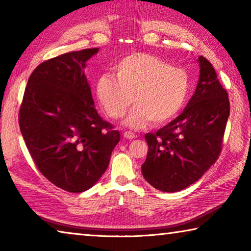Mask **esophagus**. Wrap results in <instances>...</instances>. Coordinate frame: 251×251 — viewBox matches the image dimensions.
<instances>
[{
    "mask_svg": "<svg viewBox=\"0 0 251 251\" xmlns=\"http://www.w3.org/2000/svg\"><path fill=\"white\" fill-rule=\"evenodd\" d=\"M124 137L127 139H133L136 137V135L133 133V131H129V130H125L124 131Z\"/></svg>",
    "mask_w": 251,
    "mask_h": 251,
    "instance_id": "esophagus-1",
    "label": "esophagus"
}]
</instances>
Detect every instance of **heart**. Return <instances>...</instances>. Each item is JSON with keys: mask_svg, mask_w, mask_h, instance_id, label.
<instances>
[{"mask_svg": "<svg viewBox=\"0 0 251 251\" xmlns=\"http://www.w3.org/2000/svg\"><path fill=\"white\" fill-rule=\"evenodd\" d=\"M113 70L116 77L105 73L97 79V100L114 120L124 115L131 101L136 103L125 120L131 128H142L151 121L154 124L167 123L179 114L188 100V73L154 55L129 54Z\"/></svg>", "mask_w": 251, "mask_h": 251, "instance_id": "b5f03b06", "label": "heart"}]
</instances>
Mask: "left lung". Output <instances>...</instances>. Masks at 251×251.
<instances>
[{
  "label": "left lung",
  "instance_id": "obj_1",
  "mask_svg": "<svg viewBox=\"0 0 251 251\" xmlns=\"http://www.w3.org/2000/svg\"><path fill=\"white\" fill-rule=\"evenodd\" d=\"M196 91L179 116L145 139L148 152L142 173L161 192L175 193L196 182L218 159L230 113L228 93L211 63L198 58Z\"/></svg>",
  "mask_w": 251,
  "mask_h": 251
}]
</instances>
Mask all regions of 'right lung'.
<instances>
[{
  "label": "right lung",
  "mask_w": 251,
  "mask_h": 251,
  "mask_svg": "<svg viewBox=\"0 0 251 251\" xmlns=\"http://www.w3.org/2000/svg\"><path fill=\"white\" fill-rule=\"evenodd\" d=\"M99 49L70 52L36 67L20 107L24 142L43 176L70 193L96 184L121 134L94 107L85 63Z\"/></svg>",
  "instance_id": "1"
}]
</instances>
